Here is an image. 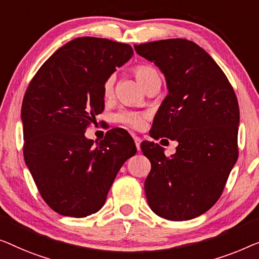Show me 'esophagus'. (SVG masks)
Segmentation results:
<instances>
[{
    "mask_svg": "<svg viewBox=\"0 0 259 259\" xmlns=\"http://www.w3.org/2000/svg\"><path fill=\"white\" fill-rule=\"evenodd\" d=\"M134 141H135V144H136L137 150H140V149H141V142H142V138H141V137H138V136H134Z\"/></svg>",
    "mask_w": 259,
    "mask_h": 259,
    "instance_id": "obj_1",
    "label": "esophagus"
}]
</instances>
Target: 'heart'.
Masks as SVG:
<instances>
[{
	"label": "heart",
	"mask_w": 259,
	"mask_h": 259,
	"mask_svg": "<svg viewBox=\"0 0 259 259\" xmlns=\"http://www.w3.org/2000/svg\"><path fill=\"white\" fill-rule=\"evenodd\" d=\"M133 74L136 77L137 82L145 89L148 85H150L152 82L156 79H159V74L154 67L149 64H138L136 67L133 68ZM114 90V77L110 76L105 79L103 83V96L105 98L110 97ZM118 122L126 124L133 128H141L143 125L145 115L144 114H137V112H119L116 116Z\"/></svg>",
	"instance_id": "b5f03b06"
}]
</instances>
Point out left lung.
<instances>
[{
  "mask_svg": "<svg viewBox=\"0 0 259 259\" xmlns=\"http://www.w3.org/2000/svg\"><path fill=\"white\" fill-rule=\"evenodd\" d=\"M134 48L161 69L169 89L150 136L178 142L171 156L155 142L141 143L151 163L147 201L165 220H192L220 199L238 158L237 97L220 65L194 42L170 38Z\"/></svg>",
  "mask_w": 259,
  "mask_h": 259,
  "instance_id": "8db88e82",
  "label": "left lung"
}]
</instances>
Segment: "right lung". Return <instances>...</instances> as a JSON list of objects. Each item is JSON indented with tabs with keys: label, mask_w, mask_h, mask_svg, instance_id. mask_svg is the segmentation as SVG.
<instances>
[{
	"label": "right lung",
	"mask_w": 259,
	"mask_h": 259,
	"mask_svg": "<svg viewBox=\"0 0 259 259\" xmlns=\"http://www.w3.org/2000/svg\"><path fill=\"white\" fill-rule=\"evenodd\" d=\"M133 55L124 43L75 38L42 64L25 90V164L43 201L62 216L97 212L121 166L136 154L124 129L109 130L96 147L84 136L104 110V81Z\"/></svg>",
	"instance_id": "1"
}]
</instances>
